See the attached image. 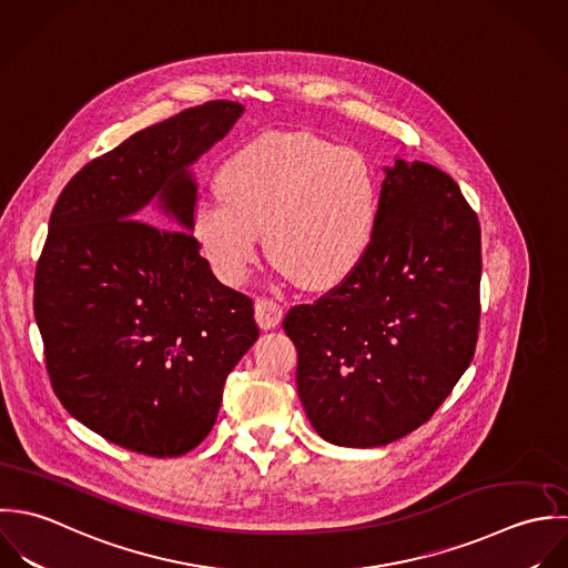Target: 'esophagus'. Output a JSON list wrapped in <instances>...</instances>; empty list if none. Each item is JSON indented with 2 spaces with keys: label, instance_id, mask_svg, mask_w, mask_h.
I'll list each match as a JSON object with an SVG mask.
<instances>
[{
  "label": "esophagus",
  "instance_id": "esophagus-1",
  "mask_svg": "<svg viewBox=\"0 0 568 568\" xmlns=\"http://www.w3.org/2000/svg\"><path fill=\"white\" fill-rule=\"evenodd\" d=\"M254 316L261 329H274L283 321V307L272 298H256Z\"/></svg>",
  "mask_w": 568,
  "mask_h": 568
}]
</instances>
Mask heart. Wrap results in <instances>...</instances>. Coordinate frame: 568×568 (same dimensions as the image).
Listing matches in <instances>:
<instances>
[{"label":"heart","mask_w":568,"mask_h":568,"mask_svg":"<svg viewBox=\"0 0 568 568\" xmlns=\"http://www.w3.org/2000/svg\"><path fill=\"white\" fill-rule=\"evenodd\" d=\"M217 195L191 211V234L213 272L239 285L261 232L270 258L301 285L323 290L357 270L379 220V180L364 153L314 133H270L239 149Z\"/></svg>","instance_id":"heart-1"}]
</instances>
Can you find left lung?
Instances as JSON below:
<instances>
[{
    "mask_svg": "<svg viewBox=\"0 0 568 568\" xmlns=\"http://www.w3.org/2000/svg\"><path fill=\"white\" fill-rule=\"evenodd\" d=\"M368 254L283 321L296 386L329 444L377 448L426 424L474 357L480 226L458 184L426 162L384 169Z\"/></svg>",
    "mask_w": 568,
    "mask_h": 568,
    "instance_id": "left-lung-1",
    "label": "left lung"
}]
</instances>
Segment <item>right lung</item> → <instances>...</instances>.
<instances>
[{
    "label": "right lung",
    "instance_id": "obj_1",
    "mask_svg": "<svg viewBox=\"0 0 568 568\" xmlns=\"http://www.w3.org/2000/svg\"><path fill=\"white\" fill-rule=\"evenodd\" d=\"M241 114L211 101L133 133L85 164L50 215L34 318L52 388L74 419L131 453L197 448L227 373L258 338L252 298L217 281L189 232V166Z\"/></svg>",
    "mask_w": 568,
    "mask_h": 568
}]
</instances>
